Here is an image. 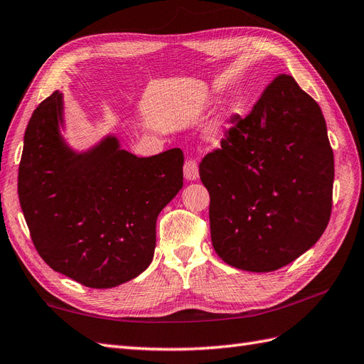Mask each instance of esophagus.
<instances>
[{
    "label": "esophagus",
    "mask_w": 364,
    "mask_h": 364,
    "mask_svg": "<svg viewBox=\"0 0 364 364\" xmlns=\"http://www.w3.org/2000/svg\"><path fill=\"white\" fill-rule=\"evenodd\" d=\"M183 172H184V178L188 181L197 180L198 178V164L196 159H188V161L184 163Z\"/></svg>",
    "instance_id": "esophagus-1"
}]
</instances>
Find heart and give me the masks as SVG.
<instances>
[{
	"label": "heart",
	"instance_id": "obj_1",
	"mask_svg": "<svg viewBox=\"0 0 364 364\" xmlns=\"http://www.w3.org/2000/svg\"><path fill=\"white\" fill-rule=\"evenodd\" d=\"M218 138H220V132H218L217 129H214L213 132H210V141H217Z\"/></svg>",
	"mask_w": 364,
	"mask_h": 364
}]
</instances>
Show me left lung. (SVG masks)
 <instances>
[{
  "instance_id": "8db88e82",
  "label": "left lung",
  "mask_w": 364,
  "mask_h": 364,
  "mask_svg": "<svg viewBox=\"0 0 364 364\" xmlns=\"http://www.w3.org/2000/svg\"><path fill=\"white\" fill-rule=\"evenodd\" d=\"M222 147L200 163L213 247L228 265L268 273L323 235L332 213L333 151L319 105L281 74Z\"/></svg>"
}]
</instances>
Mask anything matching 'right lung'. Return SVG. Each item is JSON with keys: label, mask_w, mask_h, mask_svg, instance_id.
<instances>
[{"label": "right lung", "mask_w": 364, "mask_h": 364, "mask_svg": "<svg viewBox=\"0 0 364 364\" xmlns=\"http://www.w3.org/2000/svg\"><path fill=\"white\" fill-rule=\"evenodd\" d=\"M60 127L63 96L54 91L32 113L18 168L31 239L54 272L112 289L154 259L158 214L183 188V151L138 158L109 134L77 154Z\"/></svg>", "instance_id": "right-lung-1"}]
</instances>
